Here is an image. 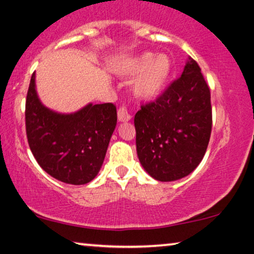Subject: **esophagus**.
I'll list each match as a JSON object with an SVG mask.
<instances>
[{
	"label": "esophagus",
	"instance_id": "obj_1",
	"mask_svg": "<svg viewBox=\"0 0 254 254\" xmlns=\"http://www.w3.org/2000/svg\"><path fill=\"white\" fill-rule=\"evenodd\" d=\"M117 117H119L120 122H128L131 120V114L126 107H120L117 111Z\"/></svg>",
	"mask_w": 254,
	"mask_h": 254
}]
</instances>
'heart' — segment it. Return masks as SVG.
<instances>
[{
    "label": "heart",
    "mask_w": 254,
    "mask_h": 254,
    "mask_svg": "<svg viewBox=\"0 0 254 254\" xmlns=\"http://www.w3.org/2000/svg\"><path fill=\"white\" fill-rule=\"evenodd\" d=\"M117 71L124 76L137 75L133 82V92L143 100H155L164 93L171 81L173 63L165 54L141 55L124 59L117 67Z\"/></svg>",
    "instance_id": "b5f03b06"
}]
</instances>
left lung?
Masks as SVG:
<instances>
[{"instance_id": "obj_1", "label": "left lung", "mask_w": 254, "mask_h": 254, "mask_svg": "<svg viewBox=\"0 0 254 254\" xmlns=\"http://www.w3.org/2000/svg\"><path fill=\"white\" fill-rule=\"evenodd\" d=\"M140 163L158 181H175L197 168L210 141L211 94L189 57L181 76L134 116Z\"/></svg>"}]
</instances>
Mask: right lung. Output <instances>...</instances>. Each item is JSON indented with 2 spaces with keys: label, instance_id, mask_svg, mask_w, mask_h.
Masks as SVG:
<instances>
[{
  "label": "right lung",
  "instance_id": "obj_1",
  "mask_svg": "<svg viewBox=\"0 0 254 254\" xmlns=\"http://www.w3.org/2000/svg\"><path fill=\"white\" fill-rule=\"evenodd\" d=\"M25 120L29 148L41 168L62 183L85 185L100 171L117 113L111 103L88 104L70 114L52 111L40 100L33 73Z\"/></svg>",
  "mask_w": 254,
  "mask_h": 254
}]
</instances>
